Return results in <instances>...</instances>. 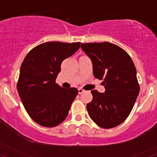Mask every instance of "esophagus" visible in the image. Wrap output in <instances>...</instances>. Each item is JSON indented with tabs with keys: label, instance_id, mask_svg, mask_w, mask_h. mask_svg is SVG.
Returning a JSON list of instances; mask_svg holds the SVG:
<instances>
[{
	"label": "esophagus",
	"instance_id": "obj_1",
	"mask_svg": "<svg viewBox=\"0 0 157 157\" xmlns=\"http://www.w3.org/2000/svg\"><path fill=\"white\" fill-rule=\"evenodd\" d=\"M78 90V94H82V93H83V92H85V90H83V89H82V88H79Z\"/></svg>",
	"mask_w": 157,
	"mask_h": 157
}]
</instances>
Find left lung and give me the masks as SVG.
Wrapping results in <instances>:
<instances>
[{
    "label": "left lung",
    "instance_id": "1",
    "mask_svg": "<svg viewBox=\"0 0 157 157\" xmlns=\"http://www.w3.org/2000/svg\"><path fill=\"white\" fill-rule=\"evenodd\" d=\"M90 58L95 78L104 82V93L92 90L88 113L99 127L109 129L119 125L132 111L140 86L134 63L124 50L109 42L82 44Z\"/></svg>",
    "mask_w": 157,
    "mask_h": 157
}]
</instances>
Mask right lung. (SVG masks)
I'll list each match as a JSON object with an SVG mask.
<instances>
[{"instance_id": "right-lung-1", "label": "right lung", "mask_w": 157, "mask_h": 157, "mask_svg": "<svg viewBox=\"0 0 157 157\" xmlns=\"http://www.w3.org/2000/svg\"><path fill=\"white\" fill-rule=\"evenodd\" d=\"M80 45L79 42H46L33 48L23 60L17 90L28 115L38 124L54 127L67 117L78 90L63 89L55 82L63 61Z\"/></svg>"}]
</instances>
